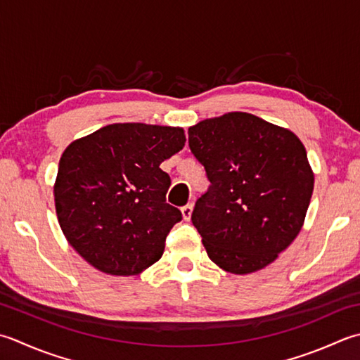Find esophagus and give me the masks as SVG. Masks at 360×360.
Here are the masks:
<instances>
[{
  "label": "esophagus",
  "mask_w": 360,
  "mask_h": 360,
  "mask_svg": "<svg viewBox=\"0 0 360 360\" xmlns=\"http://www.w3.org/2000/svg\"><path fill=\"white\" fill-rule=\"evenodd\" d=\"M181 212H182V218H184L186 221H190V218H192V214H193V204H187V206L181 209Z\"/></svg>",
  "instance_id": "obj_1"
}]
</instances>
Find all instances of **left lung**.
<instances>
[{"label":"left lung","instance_id":"obj_1","mask_svg":"<svg viewBox=\"0 0 360 360\" xmlns=\"http://www.w3.org/2000/svg\"><path fill=\"white\" fill-rule=\"evenodd\" d=\"M188 145L210 181L192 214L209 259L232 274L273 264L300 234L314 192L297 134L228 112L190 126Z\"/></svg>","mask_w":360,"mask_h":360}]
</instances>
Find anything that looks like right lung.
<instances>
[{"mask_svg": "<svg viewBox=\"0 0 360 360\" xmlns=\"http://www.w3.org/2000/svg\"><path fill=\"white\" fill-rule=\"evenodd\" d=\"M184 145L179 126L114 123L65 148L53 187L56 215L86 262L134 276L162 257L182 215L165 202L172 179L160 164Z\"/></svg>", "mask_w": 360, "mask_h": 360, "instance_id": "add662e5", "label": "right lung"}]
</instances>
